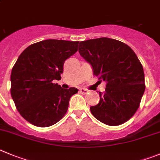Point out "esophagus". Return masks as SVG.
Wrapping results in <instances>:
<instances>
[{
	"label": "esophagus",
	"mask_w": 160,
	"mask_h": 160,
	"mask_svg": "<svg viewBox=\"0 0 160 160\" xmlns=\"http://www.w3.org/2000/svg\"><path fill=\"white\" fill-rule=\"evenodd\" d=\"M79 92L81 93H82V94H86V93H88V90H86V89H84V88H81L80 90H79Z\"/></svg>",
	"instance_id": "34e87169"
}]
</instances>
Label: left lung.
<instances>
[{
    "label": "left lung",
    "instance_id": "obj_1",
    "mask_svg": "<svg viewBox=\"0 0 160 160\" xmlns=\"http://www.w3.org/2000/svg\"><path fill=\"white\" fill-rule=\"evenodd\" d=\"M82 57L92 66L93 74L106 82L99 92L100 102L90 107L93 117L110 126L128 121L140 106L145 90L143 66L129 46L102 37L79 43Z\"/></svg>",
    "mask_w": 160,
    "mask_h": 160
}]
</instances>
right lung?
Returning <instances> with one entry per match:
<instances>
[{
  "mask_svg": "<svg viewBox=\"0 0 160 160\" xmlns=\"http://www.w3.org/2000/svg\"><path fill=\"white\" fill-rule=\"evenodd\" d=\"M79 41L46 39L28 47L11 73V95L17 110L27 121L49 127L62 119L77 88L62 89L63 64L78 51Z\"/></svg>",
  "mask_w": 160,
  "mask_h": 160,
  "instance_id": "right-lung-1",
  "label": "right lung"
}]
</instances>
